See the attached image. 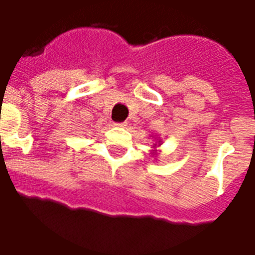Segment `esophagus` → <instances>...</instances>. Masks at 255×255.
Returning a JSON list of instances; mask_svg holds the SVG:
<instances>
[{
	"mask_svg": "<svg viewBox=\"0 0 255 255\" xmlns=\"http://www.w3.org/2000/svg\"><path fill=\"white\" fill-rule=\"evenodd\" d=\"M115 126H117V127H120V128H126L127 127V123H116Z\"/></svg>",
	"mask_w": 255,
	"mask_h": 255,
	"instance_id": "34e87169",
	"label": "esophagus"
}]
</instances>
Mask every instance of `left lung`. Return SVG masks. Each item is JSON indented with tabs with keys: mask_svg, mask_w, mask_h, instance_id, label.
<instances>
[{
	"mask_svg": "<svg viewBox=\"0 0 255 255\" xmlns=\"http://www.w3.org/2000/svg\"><path fill=\"white\" fill-rule=\"evenodd\" d=\"M160 144H161V140H157V142H155V143L153 144V149H157V146H160ZM155 151H157V150H151V154L154 155Z\"/></svg>",
	"mask_w": 255,
	"mask_h": 255,
	"instance_id": "8db88e82",
	"label": "left lung"
}]
</instances>
